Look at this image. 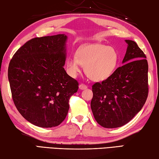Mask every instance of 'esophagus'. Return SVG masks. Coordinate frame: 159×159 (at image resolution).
Segmentation results:
<instances>
[{
	"instance_id": "obj_1",
	"label": "esophagus",
	"mask_w": 159,
	"mask_h": 159,
	"mask_svg": "<svg viewBox=\"0 0 159 159\" xmlns=\"http://www.w3.org/2000/svg\"><path fill=\"white\" fill-rule=\"evenodd\" d=\"M87 88H88V86L85 84H84V83H80L79 85V88L80 90H84V89H86Z\"/></svg>"
}]
</instances>
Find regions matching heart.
<instances>
[{"label":"heart","instance_id":"b5f03b06","mask_svg":"<svg viewBox=\"0 0 159 159\" xmlns=\"http://www.w3.org/2000/svg\"><path fill=\"white\" fill-rule=\"evenodd\" d=\"M118 53L114 48L102 44L88 45L78 50L76 57L67 60V69L73 76L85 66V73L93 80L101 81L109 78L114 71L118 62Z\"/></svg>","mask_w":159,"mask_h":159}]
</instances>
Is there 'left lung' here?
I'll use <instances>...</instances> for the list:
<instances>
[{
	"label": "left lung",
	"mask_w": 159,
	"mask_h": 159,
	"mask_svg": "<svg viewBox=\"0 0 159 159\" xmlns=\"http://www.w3.org/2000/svg\"><path fill=\"white\" fill-rule=\"evenodd\" d=\"M123 64L92 86L91 109L96 121L107 128L128 123L142 109L149 93L146 55L134 41L126 40Z\"/></svg>",
	"instance_id": "8db88e82"
}]
</instances>
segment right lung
<instances>
[{
  "instance_id": "obj_1",
  "label": "right lung",
  "mask_w": 159,
  "mask_h": 159,
  "mask_svg": "<svg viewBox=\"0 0 159 159\" xmlns=\"http://www.w3.org/2000/svg\"><path fill=\"white\" fill-rule=\"evenodd\" d=\"M66 36L34 38L17 50L8 66L12 100L21 115L41 128L65 119L79 82L64 69Z\"/></svg>"
}]
</instances>
